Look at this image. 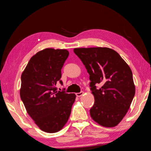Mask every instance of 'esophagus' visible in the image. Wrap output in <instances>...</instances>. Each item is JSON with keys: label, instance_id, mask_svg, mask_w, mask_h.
<instances>
[{"label": "esophagus", "instance_id": "34e87169", "mask_svg": "<svg viewBox=\"0 0 151 151\" xmlns=\"http://www.w3.org/2000/svg\"><path fill=\"white\" fill-rule=\"evenodd\" d=\"M83 94H84V92L81 91V92H80V93H76V96H77V97H80V96H83Z\"/></svg>", "mask_w": 151, "mask_h": 151}]
</instances>
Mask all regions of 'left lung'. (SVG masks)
I'll return each mask as SVG.
<instances>
[{
	"label": "left lung",
	"instance_id": "8db88e82",
	"mask_svg": "<svg viewBox=\"0 0 151 151\" xmlns=\"http://www.w3.org/2000/svg\"><path fill=\"white\" fill-rule=\"evenodd\" d=\"M74 52L85 66L94 104L90 114L101 126H116L126 115L135 94L131 68L118 52L107 47L78 48ZM101 87L96 89V84Z\"/></svg>",
	"mask_w": 151,
	"mask_h": 151
}]
</instances>
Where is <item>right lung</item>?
<instances>
[{
	"mask_svg": "<svg viewBox=\"0 0 151 151\" xmlns=\"http://www.w3.org/2000/svg\"><path fill=\"white\" fill-rule=\"evenodd\" d=\"M69 52L66 49L45 48L30 58L22 73L20 99L28 114L42 131H60L69 119L75 94L57 91L63 84L61 69Z\"/></svg>",
	"mask_w": 151,
	"mask_h": 151,
	"instance_id": "obj_1",
	"label": "right lung"
}]
</instances>
